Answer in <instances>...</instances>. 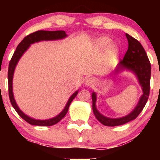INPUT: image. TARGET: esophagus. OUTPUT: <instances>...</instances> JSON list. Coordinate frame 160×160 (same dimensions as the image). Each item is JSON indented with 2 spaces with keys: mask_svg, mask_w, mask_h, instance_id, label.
Returning <instances> with one entry per match:
<instances>
[{
  "mask_svg": "<svg viewBox=\"0 0 160 160\" xmlns=\"http://www.w3.org/2000/svg\"><path fill=\"white\" fill-rule=\"evenodd\" d=\"M95 82H96V80H95V79L94 78H89L86 80L85 85L86 86H92L93 84H95Z\"/></svg>",
  "mask_w": 160,
  "mask_h": 160,
  "instance_id": "esophagus-1",
  "label": "esophagus"
}]
</instances>
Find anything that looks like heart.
<instances>
[{"label":"heart","mask_w":160,"mask_h":160,"mask_svg":"<svg viewBox=\"0 0 160 160\" xmlns=\"http://www.w3.org/2000/svg\"><path fill=\"white\" fill-rule=\"evenodd\" d=\"M97 43H98V45L101 47V48L108 49V47H111L112 41L110 38H107V37H102V38H99V39L98 40V41H97ZM111 49L113 51H115L116 48L114 47H112Z\"/></svg>","instance_id":"heart-1"}]
</instances>
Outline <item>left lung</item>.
I'll list each match as a JSON object with an SVG mask.
<instances>
[{
  "mask_svg": "<svg viewBox=\"0 0 160 160\" xmlns=\"http://www.w3.org/2000/svg\"><path fill=\"white\" fill-rule=\"evenodd\" d=\"M126 37L128 43V50L125 54L123 59L121 60L117 65L114 74H117L123 70L132 71L133 74H135L138 80L139 84L142 89L143 94L139 99L136 107L134 108L131 113L120 118H110L102 115L97 110L96 93L93 92L92 94L93 113L101 123L107 126H120L135 120L144 109L150 94L151 66L147 53L138 40L128 34H126Z\"/></svg>",
  "mask_w": 160,
  "mask_h": 160,
  "instance_id": "left-lung-1",
  "label": "left lung"
}]
</instances>
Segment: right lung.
<instances>
[{
  "mask_svg": "<svg viewBox=\"0 0 160 160\" xmlns=\"http://www.w3.org/2000/svg\"><path fill=\"white\" fill-rule=\"evenodd\" d=\"M68 35L66 34L65 32L64 31H38L32 34H28V35L25 37L24 39L20 42V43L18 45L16 51L14 52L13 56L11 58L10 64H9V68H8V86H9V97H10V100L11 104H12V107L16 110L19 114L23 120H25L29 124L33 125V126H50L52 125L58 123L62 119L64 118V117L68 113L70 104L71 102L74 100V98L78 94V90L76 91L70 97L68 101L67 104H66L65 108L63 109L61 113H58V115L56 116L55 117H52L51 119L48 120H36V119L32 118V117H28V116L24 113L18 107L17 104H16L15 98H14L13 92H12V79H13V74L16 65L19 62V59L22 55L27 51V49L29 48L31 45L33 43H37V42L43 41V40H61L65 38Z\"/></svg>",
  "mask_w": 160,
  "mask_h": 160,
  "instance_id": "1",
  "label": "right lung"
}]
</instances>
